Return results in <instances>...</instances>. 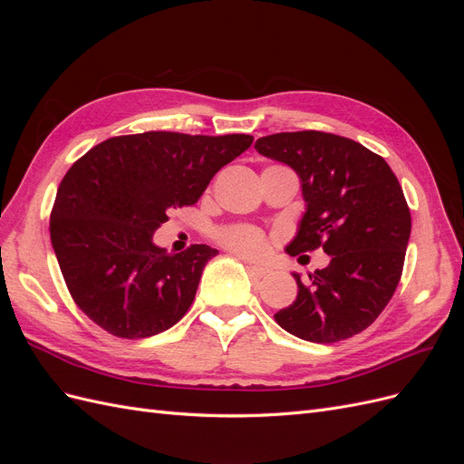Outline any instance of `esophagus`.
Returning a JSON list of instances; mask_svg holds the SVG:
<instances>
[{
    "label": "esophagus",
    "instance_id": "esophagus-1",
    "mask_svg": "<svg viewBox=\"0 0 464 464\" xmlns=\"http://www.w3.org/2000/svg\"><path fill=\"white\" fill-rule=\"evenodd\" d=\"M247 271L251 276H256V278H263L269 275V271L263 269V266H257V265H247Z\"/></svg>",
    "mask_w": 464,
    "mask_h": 464
}]
</instances>
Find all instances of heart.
I'll list each match as a JSON object with an SVG mask.
<instances>
[{
  "label": "heart",
  "mask_w": 464,
  "mask_h": 464,
  "mask_svg": "<svg viewBox=\"0 0 464 464\" xmlns=\"http://www.w3.org/2000/svg\"><path fill=\"white\" fill-rule=\"evenodd\" d=\"M218 242L242 257H259L266 249L265 234L249 224H234L217 234Z\"/></svg>",
  "instance_id": "heart-1"
}]
</instances>
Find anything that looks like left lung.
I'll use <instances>...</instances> for the list:
<instances>
[{
	"mask_svg": "<svg viewBox=\"0 0 464 464\" xmlns=\"http://www.w3.org/2000/svg\"><path fill=\"white\" fill-rule=\"evenodd\" d=\"M256 149L288 164L302 181L305 213L286 251L323 247L325 269L298 285V296L275 314L280 327L310 343L350 339L385 310L402 275L411 208L389 164L363 145L323 131L261 137Z\"/></svg>",
	"mask_w": 464,
	"mask_h": 464,
	"instance_id": "1",
	"label": "left lung"
}]
</instances>
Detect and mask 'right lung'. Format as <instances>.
I'll return each mask as SVG.
<instances>
[{
	"label": "right lung",
	"mask_w": 464,
	"mask_h": 464,
	"mask_svg": "<svg viewBox=\"0 0 464 464\" xmlns=\"http://www.w3.org/2000/svg\"><path fill=\"white\" fill-rule=\"evenodd\" d=\"M254 137L147 131L111 137L69 168L50 215V237L69 294L98 327L145 339L186 315L205 265L195 244L168 254L152 234L176 207L193 205Z\"/></svg>",
	"instance_id": "add662e5"
}]
</instances>
